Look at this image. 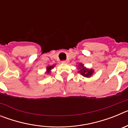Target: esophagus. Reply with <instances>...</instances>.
Wrapping results in <instances>:
<instances>
[{
	"label": "esophagus",
	"mask_w": 128,
	"mask_h": 128,
	"mask_svg": "<svg viewBox=\"0 0 128 128\" xmlns=\"http://www.w3.org/2000/svg\"><path fill=\"white\" fill-rule=\"evenodd\" d=\"M68 63V62L66 60L63 61V62H62V63H63V64H66V63Z\"/></svg>",
	"instance_id": "1"
}]
</instances>
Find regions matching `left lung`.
I'll return each mask as SVG.
<instances>
[{
	"mask_svg": "<svg viewBox=\"0 0 128 128\" xmlns=\"http://www.w3.org/2000/svg\"><path fill=\"white\" fill-rule=\"evenodd\" d=\"M79 71L78 72L80 73L81 75H82V76L85 77V78H90L91 76H92L94 74V70L92 69V68H87L86 66H84V65L82 63H80L79 65H78V67H77Z\"/></svg>",
	"mask_w": 128,
	"mask_h": 128,
	"instance_id": "8db88e82",
	"label": "left lung"
}]
</instances>
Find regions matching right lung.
<instances>
[{
	"label": "right lung",
	"mask_w": 128,
	"mask_h": 128,
	"mask_svg": "<svg viewBox=\"0 0 128 128\" xmlns=\"http://www.w3.org/2000/svg\"><path fill=\"white\" fill-rule=\"evenodd\" d=\"M55 66H56V65H52V66H50V65L47 66V67H46V74H50V72H51V70L52 69V68H54V67Z\"/></svg>",
	"instance_id": "obj_1"
}]
</instances>
